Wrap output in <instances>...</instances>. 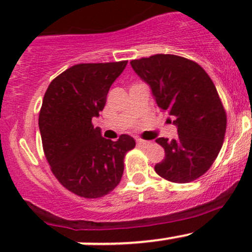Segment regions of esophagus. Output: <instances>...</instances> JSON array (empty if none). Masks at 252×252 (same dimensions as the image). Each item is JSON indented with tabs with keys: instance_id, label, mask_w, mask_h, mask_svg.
Segmentation results:
<instances>
[{
	"instance_id": "1",
	"label": "esophagus",
	"mask_w": 252,
	"mask_h": 252,
	"mask_svg": "<svg viewBox=\"0 0 252 252\" xmlns=\"http://www.w3.org/2000/svg\"><path fill=\"white\" fill-rule=\"evenodd\" d=\"M136 144H138L139 146H141V148H146V146L150 144V141L143 140V139H138V140H136Z\"/></svg>"
}]
</instances>
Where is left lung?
I'll use <instances>...</instances> for the list:
<instances>
[{
    "instance_id": "8db88e82",
    "label": "left lung",
    "mask_w": 252,
    "mask_h": 252,
    "mask_svg": "<svg viewBox=\"0 0 252 252\" xmlns=\"http://www.w3.org/2000/svg\"><path fill=\"white\" fill-rule=\"evenodd\" d=\"M130 65L177 126L178 138L156 139L165 150L156 173L176 183L201 177L218 156L226 130L225 111L211 77L194 61L171 54L131 60Z\"/></svg>"
}]
</instances>
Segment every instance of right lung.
<instances>
[{
  "instance_id": "obj_1",
  "label": "right lung",
  "mask_w": 252,
  "mask_h": 252,
  "mask_svg": "<svg viewBox=\"0 0 252 252\" xmlns=\"http://www.w3.org/2000/svg\"><path fill=\"white\" fill-rule=\"evenodd\" d=\"M128 61L77 64L53 80L39 113L44 154L54 176L72 193L99 198L117 187L124 156L135 140L104 139L92 119L104 108L112 84Z\"/></svg>"
}]
</instances>
